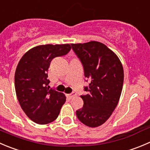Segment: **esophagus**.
Listing matches in <instances>:
<instances>
[{
    "mask_svg": "<svg viewBox=\"0 0 150 150\" xmlns=\"http://www.w3.org/2000/svg\"><path fill=\"white\" fill-rule=\"evenodd\" d=\"M75 95H76V93H75V92H73L72 93L68 94V97L70 98V99H71V98L74 97V96H75Z\"/></svg>",
    "mask_w": 150,
    "mask_h": 150,
    "instance_id": "34e87169",
    "label": "esophagus"
}]
</instances>
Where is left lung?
I'll return each instance as SVG.
<instances>
[{
    "mask_svg": "<svg viewBox=\"0 0 150 150\" xmlns=\"http://www.w3.org/2000/svg\"><path fill=\"white\" fill-rule=\"evenodd\" d=\"M80 59L89 87L81 96L83 108L76 116L90 127L103 125L112 115L120 99L124 82V69L120 59L105 44L97 41L71 44ZM88 82V81H87Z\"/></svg>",
    "mask_w": 150,
    "mask_h": 150,
    "instance_id": "left-lung-1",
    "label": "left lung"
}]
</instances>
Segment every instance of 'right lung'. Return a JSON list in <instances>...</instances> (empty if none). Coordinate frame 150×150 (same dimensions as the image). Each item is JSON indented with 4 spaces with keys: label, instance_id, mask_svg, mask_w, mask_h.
Wrapping results in <instances>:
<instances>
[{
    "label": "right lung",
    "instance_id": "obj_1",
    "mask_svg": "<svg viewBox=\"0 0 150 150\" xmlns=\"http://www.w3.org/2000/svg\"><path fill=\"white\" fill-rule=\"evenodd\" d=\"M70 44L38 45L28 50L18 62L15 87L18 102L27 116L39 125L54 122L66 101L62 93L49 89L48 70L51 60L67 54Z\"/></svg>",
    "mask_w": 150,
    "mask_h": 150
}]
</instances>
